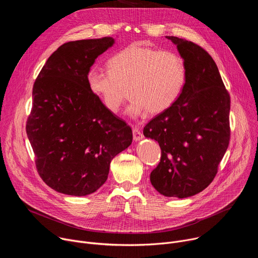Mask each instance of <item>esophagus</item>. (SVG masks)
Segmentation results:
<instances>
[{
    "instance_id": "34e87169",
    "label": "esophagus",
    "mask_w": 258,
    "mask_h": 258,
    "mask_svg": "<svg viewBox=\"0 0 258 258\" xmlns=\"http://www.w3.org/2000/svg\"><path fill=\"white\" fill-rule=\"evenodd\" d=\"M133 135H134V140L135 141H140L144 138L143 133L140 131V128L138 126L133 127Z\"/></svg>"
}]
</instances>
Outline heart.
<instances>
[{
    "label": "heart",
    "mask_w": 258,
    "mask_h": 258,
    "mask_svg": "<svg viewBox=\"0 0 258 258\" xmlns=\"http://www.w3.org/2000/svg\"><path fill=\"white\" fill-rule=\"evenodd\" d=\"M108 68L90 69L89 89L112 113L120 110L128 89V112L135 117L166 111L179 98L187 81L185 61L177 53L139 44L110 58Z\"/></svg>",
    "instance_id": "b5f03b06"
}]
</instances>
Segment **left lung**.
Masks as SVG:
<instances>
[{
    "mask_svg": "<svg viewBox=\"0 0 258 258\" xmlns=\"http://www.w3.org/2000/svg\"><path fill=\"white\" fill-rule=\"evenodd\" d=\"M186 64L179 98L144 127L158 142L161 158L151 171L152 186L163 196L187 198L207 188L230 143L231 98L212 57L199 45L166 36Z\"/></svg>",
    "mask_w": 258,
    "mask_h": 258,
    "instance_id": "left-lung-1",
    "label": "left lung"
}]
</instances>
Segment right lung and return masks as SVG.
I'll use <instances>...</instances> for the list:
<instances>
[{"instance_id": "add662e5", "label": "right lung", "mask_w": 258, "mask_h": 258, "mask_svg": "<svg viewBox=\"0 0 258 258\" xmlns=\"http://www.w3.org/2000/svg\"><path fill=\"white\" fill-rule=\"evenodd\" d=\"M114 39L68 42L47 60L32 88L26 134L42 179L57 192L86 196L106 181L111 160L132 144L127 123L88 87L96 58Z\"/></svg>"}]
</instances>
